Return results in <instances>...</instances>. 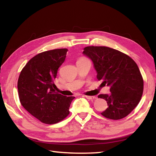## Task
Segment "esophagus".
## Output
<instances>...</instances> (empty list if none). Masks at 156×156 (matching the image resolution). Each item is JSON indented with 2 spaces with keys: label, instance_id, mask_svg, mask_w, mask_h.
<instances>
[{
  "label": "esophagus",
  "instance_id": "obj_1",
  "mask_svg": "<svg viewBox=\"0 0 156 156\" xmlns=\"http://www.w3.org/2000/svg\"><path fill=\"white\" fill-rule=\"evenodd\" d=\"M85 98L87 99H89V100H95L96 99V96H85Z\"/></svg>",
  "mask_w": 156,
  "mask_h": 156
}]
</instances>
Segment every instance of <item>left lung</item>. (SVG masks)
<instances>
[{
	"mask_svg": "<svg viewBox=\"0 0 156 156\" xmlns=\"http://www.w3.org/2000/svg\"><path fill=\"white\" fill-rule=\"evenodd\" d=\"M83 54L93 61L98 80L110 87V94L98 96L108 105L101 114L112 120L126 117L138 105L143 93V78L136 62L124 53L107 47H86Z\"/></svg>",
	"mask_w": 156,
	"mask_h": 156,
	"instance_id": "8db88e82",
	"label": "left lung"
}]
</instances>
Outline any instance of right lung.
I'll return each instance as SVG.
<instances>
[{"instance_id": "obj_1", "label": "right lung", "mask_w": 156, "mask_h": 156, "mask_svg": "<svg viewBox=\"0 0 156 156\" xmlns=\"http://www.w3.org/2000/svg\"><path fill=\"white\" fill-rule=\"evenodd\" d=\"M67 49H56L37 54L23 68L18 80L20 102L27 112L43 123L53 125L69 114L75 97L58 94L54 80L64 62Z\"/></svg>"}]
</instances>
